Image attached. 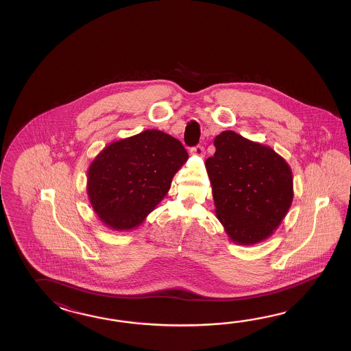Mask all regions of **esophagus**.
I'll return each instance as SVG.
<instances>
[{
	"label": "esophagus",
	"instance_id": "obj_1",
	"mask_svg": "<svg viewBox=\"0 0 351 351\" xmlns=\"http://www.w3.org/2000/svg\"><path fill=\"white\" fill-rule=\"evenodd\" d=\"M192 154L195 156V157H203V154H204V148H203L202 145H197L195 148L192 149Z\"/></svg>",
	"mask_w": 351,
	"mask_h": 351
}]
</instances>
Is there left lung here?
<instances>
[{
  "mask_svg": "<svg viewBox=\"0 0 351 351\" xmlns=\"http://www.w3.org/2000/svg\"><path fill=\"white\" fill-rule=\"evenodd\" d=\"M206 160L216 216L233 243L252 246L269 239L293 199L291 167L269 145L232 130L215 139Z\"/></svg>",
  "mask_w": 351,
  "mask_h": 351,
  "instance_id": "obj_1",
  "label": "left lung"
}]
</instances>
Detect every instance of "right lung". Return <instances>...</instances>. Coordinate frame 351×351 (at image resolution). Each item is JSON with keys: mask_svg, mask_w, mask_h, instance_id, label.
<instances>
[{"mask_svg": "<svg viewBox=\"0 0 351 351\" xmlns=\"http://www.w3.org/2000/svg\"><path fill=\"white\" fill-rule=\"evenodd\" d=\"M186 160L182 143L158 129L110 142L88 169L90 204L106 227L132 231L165 198Z\"/></svg>", "mask_w": 351, "mask_h": 351, "instance_id": "add662e5", "label": "right lung"}]
</instances>
